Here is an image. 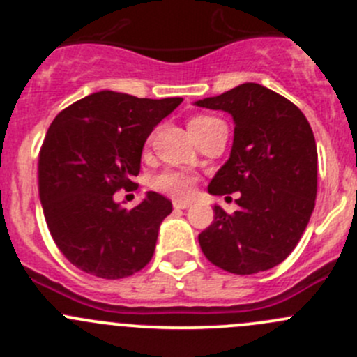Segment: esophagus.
Listing matches in <instances>:
<instances>
[{
    "label": "esophagus",
    "mask_w": 357,
    "mask_h": 357,
    "mask_svg": "<svg viewBox=\"0 0 357 357\" xmlns=\"http://www.w3.org/2000/svg\"><path fill=\"white\" fill-rule=\"evenodd\" d=\"M189 206H191V202H178V199H176V202H173V208H181V210H185V208H189Z\"/></svg>",
    "instance_id": "1"
}]
</instances>
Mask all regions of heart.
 <instances>
[{
	"label": "heart",
	"mask_w": 357,
	"mask_h": 357,
	"mask_svg": "<svg viewBox=\"0 0 357 357\" xmlns=\"http://www.w3.org/2000/svg\"><path fill=\"white\" fill-rule=\"evenodd\" d=\"M217 121L219 119L212 117V115H196L189 121V130H203V128ZM154 188L173 196V198H189L192 195V189H195V178L188 173L168 169V172H162L155 176Z\"/></svg>",
	"instance_id": "heart-1"
}]
</instances>
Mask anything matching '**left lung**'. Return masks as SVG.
<instances>
[{
    "mask_svg": "<svg viewBox=\"0 0 357 357\" xmlns=\"http://www.w3.org/2000/svg\"><path fill=\"white\" fill-rule=\"evenodd\" d=\"M195 105L233 117L231 154L208 192H240L233 215L213 206V222L199 233V247L229 273L270 270L293 252L314 212L317 147L310 124L296 105L254 82Z\"/></svg>",
    "mask_w": 357,
    "mask_h": 357,
    "instance_id": "obj_1",
    "label": "left lung"
}]
</instances>
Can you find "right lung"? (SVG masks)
<instances>
[{
    "label": "right lung",
    "mask_w": 357,
    "mask_h": 357,
    "mask_svg": "<svg viewBox=\"0 0 357 357\" xmlns=\"http://www.w3.org/2000/svg\"><path fill=\"white\" fill-rule=\"evenodd\" d=\"M181 103L182 98L100 91L50 124L38 159L40 202L56 245L86 273L115 280L152 259L172 202L149 191L140 205L126 210L114 192L135 185L145 140Z\"/></svg>",
    "instance_id": "obj_1"
}]
</instances>
